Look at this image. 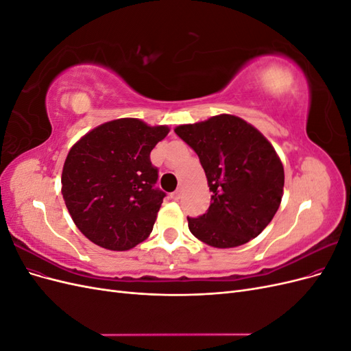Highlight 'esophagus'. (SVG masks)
<instances>
[{
	"instance_id": "1",
	"label": "esophagus",
	"mask_w": 351,
	"mask_h": 351,
	"mask_svg": "<svg viewBox=\"0 0 351 351\" xmlns=\"http://www.w3.org/2000/svg\"><path fill=\"white\" fill-rule=\"evenodd\" d=\"M169 196H171V199H174V200L180 199V196H182V190H176V192H173Z\"/></svg>"
}]
</instances>
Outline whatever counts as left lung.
Segmentation results:
<instances>
[{"label": "left lung", "mask_w": 351, "mask_h": 351, "mask_svg": "<svg viewBox=\"0 0 351 351\" xmlns=\"http://www.w3.org/2000/svg\"><path fill=\"white\" fill-rule=\"evenodd\" d=\"M174 132L197 154L212 192L206 214L187 217L190 232L219 249L258 237L277 214L284 189V168L267 137L230 114Z\"/></svg>", "instance_id": "left-lung-1"}]
</instances>
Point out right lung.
Segmentation results:
<instances>
[{
	"label": "right lung",
	"instance_id": "obj_1",
	"mask_svg": "<svg viewBox=\"0 0 351 351\" xmlns=\"http://www.w3.org/2000/svg\"><path fill=\"white\" fill-rule=\"evenodd\" d=\"M137 119L98 125L70 149L61 193L74 224L108 250H129L152 232L165 193L151 151L168 134Z\"/></svg>",
	"mask_w": 351,
	"mask_h": 351
}]
</instances>
